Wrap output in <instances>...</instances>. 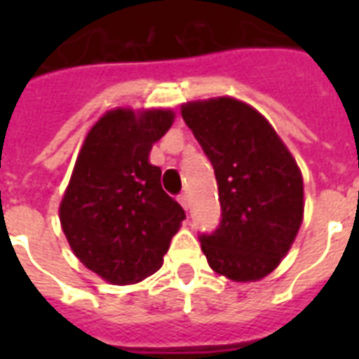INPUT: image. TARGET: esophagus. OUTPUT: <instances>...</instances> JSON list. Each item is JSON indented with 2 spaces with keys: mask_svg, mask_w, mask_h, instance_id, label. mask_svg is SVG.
Wrapping results in <instances>:
<instances>
[{
  "mask_svg": "<svg viewBox=\"0 0 359 359\" xmlns=\"http://www.w3.org/2000/svg\"><path fill=\"white\" fill-rule=\"evenodd\" d=\"M179 203H180V205H182V207L186 208V210L190 208V197L186 196V194H180V196H179Z\"/></svg>",
  "mask_w": 359,
  "mask_h": 359,
  "instance_id": "34e87169",
  "label": "esophagus"
}]
</instances>
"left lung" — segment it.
<instances>
[{
    "label": "left lung",
    "mask_w": 359,
    "mask_h": 359,
    "mask_svg": "<svg viewBox=\"0 0 359 359\" xmlns=\"http://www.w3.org/2000/svg\"><path fill=\"white\" fill-rule=\"evenodd\" d=\"M218 180L222 219L201 235L214 272L233 281H257L278 268L304 218V180L298 163L272 124L236 98L182 104Z\"/></svg>",
    "instance_id": "obj_1"
}]
</instances>
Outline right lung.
<instances>
[{"instance_id":"add662e5","label":"right lung","mask_w":359,"mask_h":359,"mask_svg":"<svg viewBox=\"0 0 359 359\" xmlns=\"http://www.w3.org/2000/svg\"><path fill=\"white\" fill-rule=\"evenodd\" d=\"M173 119L171 109H111L78 154L59 219L74 255L109 283H137L156 272L186 218L162 190V169L149 162Z\"/></svg>"}]
</instances>
